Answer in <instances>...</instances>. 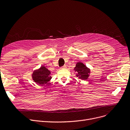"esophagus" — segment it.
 I'll list each match as a JSON object with an SVG mask.
<instances>
[{
    "label": "esophagus",
    "mask_w": 130,
    "mask_h": 130,
    "mask_svg": "<svg viewBox=\"0 0 130 130\" xmlns=\"http://www.w3.org/2000/svg\"><path fill=\"white\" fill-rule=\"evenodd\" d=\"M66 69V66H62V67H61L60 68V69Z\"/></svg>",
    "instance_id": "1"
}]
</instances>
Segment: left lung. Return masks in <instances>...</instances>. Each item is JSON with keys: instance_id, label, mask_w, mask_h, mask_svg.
I'll list each match as a JSON object with an SVG mask.
<instances>
[{"instance_id": "8db88e82", "label": "left lung", "mask_w": 130, "mask_h": 130, "mask_svg": "<svg viewBox=\"0 0 130 130\" xmlns=\"http://www.w3.org/2000/svg\"><path fill=\"white\" fill-rule=\"evenodd\" d=\"M74 70L76 72V76L83 80L87 79L91 73L90 69L82 62H77Z\"/></svg>"}]
</instances>
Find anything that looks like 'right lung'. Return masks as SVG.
I'll return each mask as SVG.
<instances>
[{
  "mask_svg": "<svg viewBox=\"0 0 130 130\" xmlns=\"http://www.w3.org/2000/svg\"><path fill=\"white\" fill-rule=\"evenodd\" d=\"M51 72L46 67L42 66L39 69L34 71L32 74V78L35 83L39 85H43L48 84V82L51 79Z\"/></svg>",
  "mask_w": 130,
  "mask_h": 130,
  "instance_id": "add662e5",
  "label": "right lung"
}]
</instances>
